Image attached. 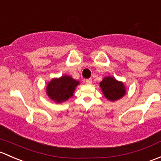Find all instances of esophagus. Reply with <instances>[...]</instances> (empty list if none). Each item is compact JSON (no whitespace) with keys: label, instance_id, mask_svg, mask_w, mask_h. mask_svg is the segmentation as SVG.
<instances>
[{"label":"esophagus","instance_id":"obj_1","mask_svg":"<svg viewBox=\"0 0 161 161\" xmlns=\"http://www.w3.org/2000/svg\"><path fill=\"white\" fill-rule=\"evenodd\" d=\"M85 82L87 83V84H91L92 83V78H89V79H87V80H85Z\"/></svg>","mask_w":161,"mask_h":161}]
</instances>
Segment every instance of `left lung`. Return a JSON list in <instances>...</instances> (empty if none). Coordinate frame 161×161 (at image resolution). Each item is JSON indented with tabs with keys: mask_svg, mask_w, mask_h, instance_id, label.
Here are the masks:
<instances>
[{
	"mask_svg": "<svg viewBox=\"0 0 161 161\" xmlns=\"http://www.w3.org/2000/svg\"><path fill=\"white\" fill-rule=\"evenodd\" d=\"M100 87L105 97L111 102L119 100L123 97L126 92L123 83L109 76L101 81Z\"/></svg>",
	"mask_w": 161,
	"mask_h": 161,
	"instance_id": "8db88e82",
	"label": "left lung"
}]
</instances>
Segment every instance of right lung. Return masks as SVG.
Returning <instances> with one entry per match:
<instances>
[{"mask_svg": "<svg viewBox=\"0 0 161 161\" xmlns=\"http://www.w3.org/2000/svg\"><path fill=\"white\" fill-rule=\"evenodd\" d=\"M80 82L67 75L59 78H53L46 86V94L56 103L67 101L74 94L76 87Z\"/></svg>", "mask_w": 161, "mask_h": 161, "instance_id": "right-lung-1", "label": "right lung"}]
</instances>
